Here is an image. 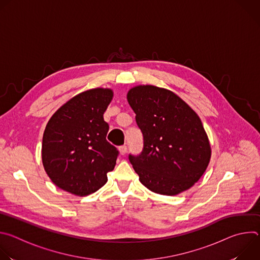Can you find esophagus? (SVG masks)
<instances>
[{
  "label": "esophagus",
  "instance_id": "34e87169",
  "mask_svg": "<svg viewBox=\"0 0 260 260\" xmlns=\"http://www.w3.org/2000/svg\"><path fill=\"white\" fill-rule=\"evenodd\" d=\"M118 150H119V153L121 154V155H124L125 153H126V150H127V148H126V146H120L119 148H118Z\"/></svg>",
  "mask_w": 260,
  "mask_h": 260
}]
</instances>
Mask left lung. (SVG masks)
Wrapping results in <instances>:
<instances>
[{"instance_id": "8db88e82", "label": "left lung", "mask_w": 260, "mask_h": 260, "mask_svg": "<svg viewBox=\"0 0 260 260\" xmlns=\"http://www.w3.org/2000/svg\"><path fill=\"white\" fill-rule=\"evenodd\" d=\"M126 99L144 138L142 153L128 156L140 182L171 197L192 187L212 153L199 115L173 91L154 85H137Z\"/></svg>"}]
</instances>
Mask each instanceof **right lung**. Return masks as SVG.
Here are the masks:
<instances>
[{
  "instance_id": "right-lung-1",
  "label": "right lung",
  "mask_w": 260,
  "mask_h": 260,
  "mask_svg": "<svg viewBox=\"0 0 260 260\" xmlns=\"http://www.w3.org/2000/svg\"><path fill=\"white\" fill-rule=\"evenodd\" d=\"M111 88L85 90L64 103L49 119L42 141L44 170L56 186L78 197L89 196L108 181L118 151L106 136L104 113L113 99Z\"/></svg>"
}]
</instances>
